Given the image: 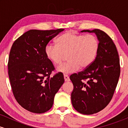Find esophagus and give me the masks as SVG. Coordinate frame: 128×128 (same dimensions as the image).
Returning <instances> with one entry per match:
<instances>
[{"label":"esophagus","mask_w":128,"mask_h":128,"mask_svg":"<svg viewBox=\"0 0 128 128\" xmlns=\"http://www.w3.org/2000/svg\"><path fill=\"white\" fill-rule=\"evenodd\" d=\"M64 80H65L66 82L70 81V78H69V77H68V75H66V74H64Z\"/></svg>","instance_id":"34e87169"}]
</instances>
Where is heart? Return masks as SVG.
I'll return each instance as SVG.
<instances>
[{
    "label": "heart",
    "instance_id": "b5f03b06",
    "mask_svg": "<svg viewBox=\"0 0 128 128\" xmlns=\"http://www.w3.org/2000/svg\"><path fill=\"white\" fill-rule=\"evenodd\" d=\"M56 44H48L44 53L47 58L55 65L61 64L67 55L68 62L57 67V71L63 74L76 72L80 67L82 68L88 67L96 60L100 47L96 36L78 34L72 31L59 36Z\"/></svg>",
    "mask_w": 128,
    "mask_h": 128
}]
</instances>
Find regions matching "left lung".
Instances as JSON below:
<instances>
[{
  "mask_svg": "<svg viewBox=\"0 0 128 128\" xmlns=\"http://www.w3.org/2000/svg\"><path fill=\"white\" fill-rule=\"evenodd\" d=\"M80 32L94 33L100 44L94 61L70 76L74 86L73 106L78 112L90 115L104 109L112 99L119 79L120 60L116 45L105 32L98 29Z\"/></svg>",
  "mask_w": 128,
  "mask_h": 128,
  "instance_id": "obj_1",
  "label": "left lung"
}]
</instances>
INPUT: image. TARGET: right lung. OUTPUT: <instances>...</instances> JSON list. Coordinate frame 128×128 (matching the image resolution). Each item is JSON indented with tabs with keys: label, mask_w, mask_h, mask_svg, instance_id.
Segmentation results:
<instances>
[{
	"label": "right lung",
	"mask_w": 128,
	"mask_h": 128,
	"mask_svg": "<svg viewBox=\"0 0 128 128\" xmlns=\"http://www.w3.org/2000/svg\"><path fill=\"white\" fill-rule=\"evenodd\" d=\"M64 30L31 29L11 47L8 64L11 88L17 102L30 112L42 114L49 111L64 82L62 73L50 76L55 67L44 53L48 42Z\"/></svg>",
	"instance_id": "obj_1"
}]
</instances>
